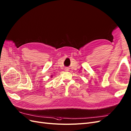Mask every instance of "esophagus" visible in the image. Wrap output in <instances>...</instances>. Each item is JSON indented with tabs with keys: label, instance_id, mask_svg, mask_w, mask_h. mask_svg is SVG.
Here are the masks:
<instances>
[{
	"label": "esophagus",
	"instance_id": "esophagus-1",
	"mask_svg": "<svg viewBox=\"0 0 131 131\" xmlns=\"http://www.w3.org/2000/svg\"><path fill=\"white\" fill-rule=\"evenodd\" d=\"M66 71H68V69H66Z\"/></svg>",
	"mask_w": 131,
	"mask_h": 131
}]
</instances>
